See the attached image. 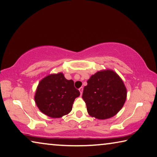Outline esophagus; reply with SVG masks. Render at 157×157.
Instances as JSON below:
<instances>
[{
  "label": "esophagus",
  "instance_id": "esophagus-1",
  "mask_svg": "<svg viewBox=\"0 0 157 157\" xmlns=\"http://www.w3.org/2000/svg\"><path fill=\"white\" fill-rule=\"evenodd\" d=\"M78 90H79V91H80V93H81V94H82V93H83V87H81V88H79Z\"/></svg>",
  "mask_w": 157,
  "mask_h": 157
}]
</instances>
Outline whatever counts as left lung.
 <instances>
[{
	"label": "left lung",
	"instance_id": "obj_1",
	"mask_svg": "<svg viewBox=\"0 0 157 157\" xmlns=\"http://www.w3.org/2000/svg\"><path fill=\"white\" fill-rule=\"evenodd\" d=\"M87 83L82 98L90 116L105 120L121 110L127 98V89L116 73L112 70L98 71Z\"/></svg>",
	"mask_w": 157,
	"mask_h": 157
}]
</instances>
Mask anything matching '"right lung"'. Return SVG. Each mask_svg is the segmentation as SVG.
<instances>
[{
  "mask_svg": "<svg viewBox=\"0 0 157 157\" xmlns=\"http://www.w3.org/2000/svg\"><path fill=\"white\" fill-rule=\"evenodd\" d=\"M80 92L75 88L72 80H67L63 74H51L40 82L35 100L43 113L57 118L68 114Z\"/></svg>",
  "mask_w": 157,
  "mask_h": 157,
  "instance_id": "right-lung-1",
  "label": "right lung"
}]
</instances>
